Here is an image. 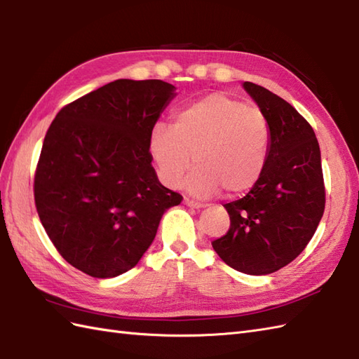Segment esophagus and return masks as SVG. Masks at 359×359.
Returning a JSON list of instances; mask_svg holds the SVG:
<instances>
[{"label": "esophagus", "instance_id": "esophagus-1", "mask_svg": "<svg viewBox=\"0 0 359 359\" xmlns=\"http://www.w3.org/2000/svg\"><path fill=\"white\" fill-rule=\"evenodd\" d=\"M184 203L187 207H192V209H203V204L201 203H196V201H192V200H189V198H184Z\"/></svg>", "mask_w": 359, "mask_h": 359}]
</instances>
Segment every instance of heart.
<instances>
[{"instance_id":"obj_1","label":"heart","mask_w":359,"mask_h":359,"mask_svg":"<svg viewBox=\"0 0 359 359\" xmlns=\"http://www.w3.org/2000/svg\"><path fill=\"white\" fill-rule=\"evenodd\" d=\"M270 149V127L259 109L227 93H210L180 109L172 126L159 124L149 152L163 184L177 189L186 181L190 194L240 196L258 184Z\"/></svg>"}]
</instances>
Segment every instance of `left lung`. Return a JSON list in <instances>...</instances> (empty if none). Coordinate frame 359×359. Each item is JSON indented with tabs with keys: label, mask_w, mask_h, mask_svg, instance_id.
I'll list each match as a JSON object with an SVG mask.
<instances>
[{
	"label": "left lung",
	"mask_w": 359,
	"mask_h": 359,
	"mask_svg": "<svg viewBox=\"0 0 359 359\" xmlns=\"http://www.w3.org/2000/svg\"><path fill=\"white\" fill-rule=\"evenodd\" d=\"M270 127L264 173L241 200L224 204L226 235L213 240L227 266L249 275L283 269L306 249L325 207L320 144L312 126L266 87L244 83Z\"/></svg>",
	"instance_id": "obj_1"
}]
</instances>
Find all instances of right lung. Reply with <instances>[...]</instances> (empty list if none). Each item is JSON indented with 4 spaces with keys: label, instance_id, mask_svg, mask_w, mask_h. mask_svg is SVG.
<instances>
[{
    "label": "right lung",
    "instance_id": "right-lung-1",
    "mask_svg": "<svg viewBox=\"0 0 359 359\" xmlns=\"http://www.w3.org/2000/svg\"><path fill=\"white\" fill-rule=\"evenodd\" d=\"M175 87L161 79H116L69 102L39 155L34 196L55 249L93 278L138 264L163 213L182 196L164 187L149 140Z\"/></svg>",
    "mask_w": 359,
    "mask_h": 359
}]
</instances>
